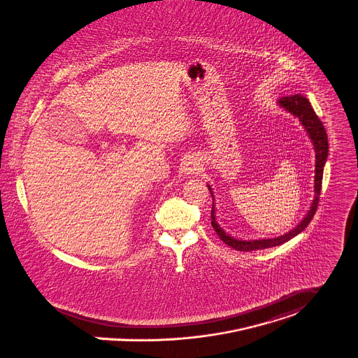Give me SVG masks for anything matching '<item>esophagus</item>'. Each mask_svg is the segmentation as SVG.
I'll use <instances>...</instances> for the list:
<instances>
[{
    "mask_svg": "<svg viewBox=\"0 0 358 358\" xmlns=\"http://www.w3.org/2000/svg\"><path fill=\"white\" fill-rule=\"evenodd\" d=\"M198 169H199V163L196 162V159H194V157H189V159H186V162L183 163V171H185L186 173H189V175L196 173Z\"/></svg>",
    "mask_w": 358,
    "mask_h": 358,
    "instance_id": "esophagus-1",
    "label": "esophagus"
}]
</instances>
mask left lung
<instances>
[{
	"mask_svg": "<svg viewBox=\"0 0 358 358\" xmlns=\"http://www.w3.org/2000/svg\"><path fill=\"white\" fill-rule=\"evenodd\" d=\"M278 103L286 109L287 112H290L295 117L299 119L301 124L303 126V129L308 132L313 146H315V153H316V169H315V199L310 205V209L308 210L306 216L302 219V222L293 228L292 231H289L285 235H280L278 238H268V239H252V241H242V239H236L231 235H228L227 232L223 228L219 226V223L216 222V215H215V203L212 205V212H210V217H212V227L215 228L216 234L220 236V239L228 245L229 248L238 250V252H252V250H261V249H266V248H272V246H279L287 241H290L294 236H296L299 232H302L305 227H308V224L310 223V220L313 219L317 205H319V199H320V192H322V180H323V171H324V164L328 157V139H327V132L324 130L323 123L320 122V119L317 117V115L315 113L310 102L308 98L302 97L301 94H295L290 97H282ZM208 189L213 198V193L210 186L208 185Z\"/></svg>",
	"mask_w": 358,
	"mask_h": 358,
	"instance_id": "obj_1",
	"label": "left lung"
}]
</instances>
